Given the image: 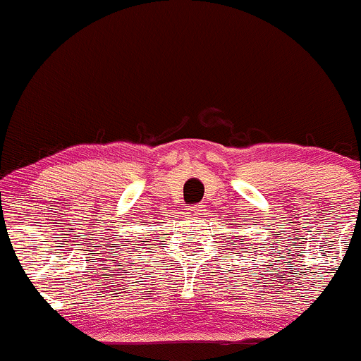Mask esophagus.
Instances as JSON below:
<instances>
[{
    "mask_svg": "<svg viewBox=\"0 0 361 361\" xmlns=\"http://www.w3.org/2000/svg\"><path fill=\"white\" fill-rule=\"evenodd\" d=\"M190 212H192L193 216L202 214V212H204V206H200V204H197V206H192V207H190Z\"/></svg>",
    "mask_w": 361,
    "mask_h": 361,
    "instance_id": "obj_1",
    "label": "esophagus"
}]
</instances>
